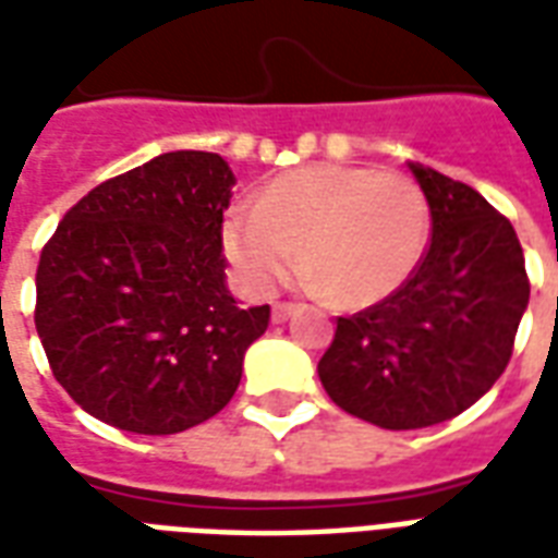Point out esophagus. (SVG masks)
I'll use <instances>...</instances> for the list:
<instances>
[{
  "mask_svg": "<svg viewBox=\"0 0 558 558\" xmlns=\"http://www.w3.org/2000/svg\"><path fill=\"white\" fill-rule=\"evenodd\" d=\"M295 311H299V304L295 302H278L271 307V323H287Z\"/></svg>",
  "mask_w": 558,
  "mask_h": 558,
  "instance_id": "esophagus-1",
  "label": "esophagus"
}]
</instances>
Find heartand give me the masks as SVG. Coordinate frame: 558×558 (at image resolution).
<instances>
[{
  "mask_svg": "<svg viewBox=\"0 0 558 558\" xmlns=\"http://www.w3.org/2000/svg\"><path fill=\"white\" fill-rule=\"evenodd\" d=\"M427 232V196L410 175L307 167L275 179L254 208H235L223 223V244L254 292L278 290L302 259L326 299L362 307L410 280Z\"/></svg>",
  "mask_w": 558,
  "mask_h": 558,
  "instance_id": "b5f03b06",
  "label": "heart"
}]
</instances>
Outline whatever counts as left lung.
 Here are the masks:
<instances>
[{"label": "left lung", "mask_w": 558, "mask_h": 558, "mask_svg": "<svg viewBox=\"0 0 558 558\" xmlns=\"http://www.w3.org/2000/svg\"><path fill=\"white\" fill-rule=\"evenodd\" d=\"M410 167L430 206V244L400 290L338 316L316 364L340 410L386 430L442 424L484 398L511 362L529 304L511 220L475 187Z\"/></svg>", "instance_id": "left-lung-1"}]
</instances>
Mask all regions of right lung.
Masks as SVG:
<instances>
[{"instance_id": "obj_1", "label": "right lung", "mask_w": 558, "mask_h": 558, "mask_svg": "<svg viewBox=\"0 0 558 558\" xmlns=\"http://www.w3.org/2000/svg\"><path fill=\"white\" fill-rule=\"evenodd\" d=\"M230 163L167 151L65 211L35 275V328L56 383L119 430L167 436L218 415L271 307L223 283Z\"/></svg>"}]
</instances>
